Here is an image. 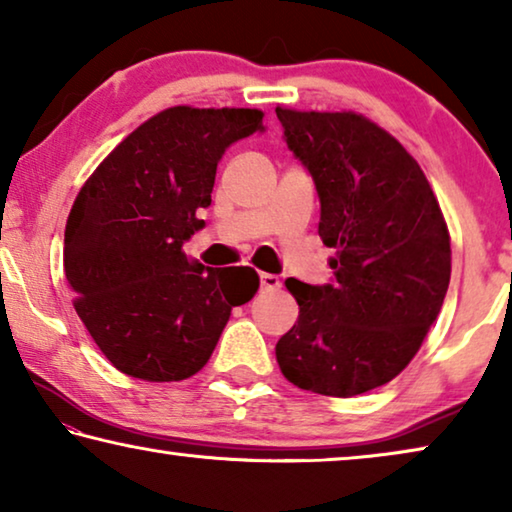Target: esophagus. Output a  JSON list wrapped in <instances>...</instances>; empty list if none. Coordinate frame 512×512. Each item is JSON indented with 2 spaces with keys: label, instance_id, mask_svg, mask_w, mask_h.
Listing matches in <instances>:
<instances>
[{
  "label": "esophagus",
  "instance_id": "34e87169",
  "mask_svg": "<svg viewBox=\"0 0 512 512\" xmlns=\"http://www.w3.org/2000/svg\"><path fill=\"white\" fill-rule=\"evenodd\" d=\"M279 286H281V281H279L277 274H268V272L261 274V288H263V291H277Z\"/></svg>",
  "mask_w": 512,
  "mask_h": 512
}]
</instances>
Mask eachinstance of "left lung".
I'll return each mask as SVG.
<instances>
[{"instance_id": "1", "label": "left lung", "mask_w": 512, "mask_h": 512, "mask_svg": "<svg viewBox=\"0 0 512 512\" xmlns=\"http://www.w3.org/2000/svg\"><path fill=\"white\" fill-rule=\"evenodd\" d=\"M286 143L314 177L318 235L335 284L286 279L298 323L277 342L302 390L355 397L420 351L450 284V233L418 161L369 117L277 106Z\"/></svg>"}]
</instances>
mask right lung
<instances>
[{
  "label": "right lung",
  "instance_id": "add662e5",
  "mask_svg": "<svg viewBox=\"0 0 512 512\" xmlns=\"http://www.w3.org/2000/svg\"><path fill=\"white\" fill-rule=\"evenodd\" d=\"M258 108L173 106L131 131L87 177L66 219L64 272L80 321L122 374L184 381L207 365L251 268L189 263L182 244L212 203L226 147L263 129Z\"/></svg>",
  "mask_w": 512,
  "mask_h": 512
}]
</instances>
